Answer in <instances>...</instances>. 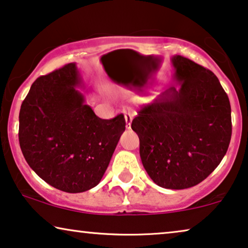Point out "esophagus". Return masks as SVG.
I'll return each instance as SVG.
<instances>
[{
    "instance_id": "34e87169",
    "label": "esophagus",
    "mask_w": 248,
    "mask_h": 248,
    "mask_svg": "<svg viewBox=\"0 0 248 248\" xmlns=\"http://www.w3.org/2000/svg\"><path fill=\"white\" fill-rule=\"evenodd\" d=\"M124 120H125V128L130 129L131 127V121H132V114L131 113H125L124 114Z\"/></svg>"
}]
</instances>
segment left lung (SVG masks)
<instances>
[{"label":"left lung","instance_id":"1","mask_svg":"<svg viewBox=\"0 0 248 248\" xmlns=\"http://www.w3.org/2000/svg\"><path fill=\"white\" fill-rule=\"evenodd\" d=\"M170 62L173 86L141 108L131 128L151 179L165 189L182 190L202 182L224 158L232 138V109L211 71L180 55Z\"/></svg>","mask_w":248,"mask_h":248}]
</instances>
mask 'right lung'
Wrapping results in <instances>:
<instances>
[{
  "instance_id": "right-lung-1",
  "label": "right lung",
  "mask_w": 248,
  "mask_h": 248,
  "mask_svg": "<svg viewBox=\"0 0 248 248\" xmlns=\"http://www.w3.org/2000/svg\"><path fill=\"white\" fill-rule=\"evenodd\" d=\"M76 62L40 76L21 104L19 141L40 179L68 193L96 186L125 129L124 114L101 119L85 102Z\"/></svg>"
}]
</instances>
